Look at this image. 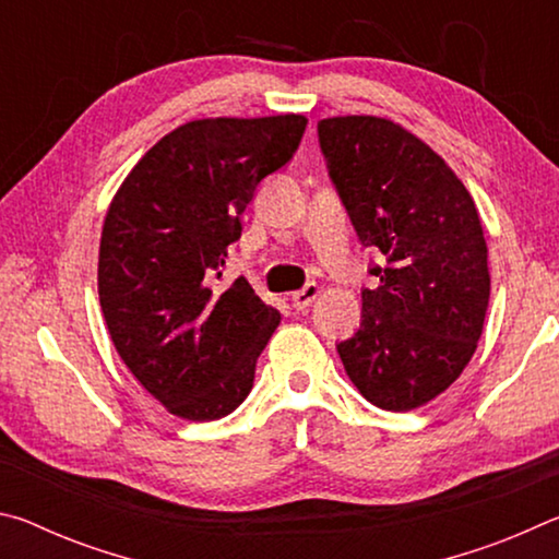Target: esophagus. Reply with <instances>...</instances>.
Instances as JSON below:
<instances>
[{
  "mask_svg": "<svg viewBox=\"0 0 559 559\" xmlns=\"http://www.w3.org/2000/svg\"><path fill=\"white\" fill-rule=\"evenodd\" d=\"M320 296V286H316V283H308L306 288H300V290H296L290 296V302H293V308L298 310V313H302V310H308L310 306H313V300Z\"/></svg>",
  "mask_w": 559,
  "mask_h": 559,
  "instance_id": "obj_1",
  "label": "esophagus"
}]
</instances>
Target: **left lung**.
Wrapping results in <instances>:
<instances>
[{
	"mask_svg": "<svg viewBox=\"0 0 559 559\" xmlns=\"http://www.w3.org/2000/svg\"><path fill=\"white\" fill-rule=\"evenodd\" d=\"M330 179L380 278L362 290V323L337 345L367 402L412 412L447 392L476 353L490 298L488 246L476 204L453 169L396 122H318Z\"/></svg>",
	"mask_w": 559,
	"mask_h": 559,
	"instance_id": "1",
	"label": "left lung"
}]
</instances>
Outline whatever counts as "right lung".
I'll use <instances>...</instances> for the list:
<instances>
[{"label": "right lung", "instance_id": "right-lung-1", "mask_svg": "<svg viewBox=\"0 0 559 559\" xmlns=\"http://www.w3.org/2000/svg\"><path fill=\"white\" fill-rule=\"evenodd\" d=\"M308 118H202L155 143L108 206L103 318L135 380L187 421L231 414L281 323L246 278L216 288L263 177L288 163Z\"/></svg>", "mask_w": 559, "mask_h": 559}]
</instances>
